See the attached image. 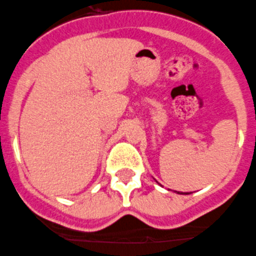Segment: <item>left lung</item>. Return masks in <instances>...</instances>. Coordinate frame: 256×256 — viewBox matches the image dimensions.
I'll list each match as a JSON object with an SVG mask.
<instances>
[{
  "instance_id": "1",
  "label": "left lung",
  "mask_w": 256,
  "mask_h": 256,
  "mask_svg": "<svg viewBox=\"0 0 256 256\" xmlns=\"http://www.w3.org/2000/svg\"><path fill=\"white\" fill-rule=\"evenodd\" d=\"M179 194H182V193H179Z\"/></svg>"
}]
</instances>
